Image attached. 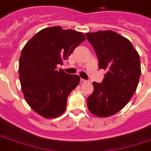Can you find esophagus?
Here are the masks:
<instances>
[{
	"label": "esophagus",
	"instance_id": "obj_1",
	"mask_svg": "<svg viewBox=\"0 0 151 151\" xmlns=\"http://www.w3.org/2000/svg\"><path fill=\"white\" fill-rule=\"evenodd\" d=\"M86 82H87V81H86V80H84V79H81V83H86Z\"/></svg>",
	"mask_w": 151,
	"mask_h": 151
}]
</instances>
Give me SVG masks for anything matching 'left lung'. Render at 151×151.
I'll list each match as a JSON object with an SVG mask.
<instances>
[{
  "mask_svg": "<svg viewBox=\"0 0 151 151\" xmlns=\"http://www.w3.org/2000/svg\"><path fill=\"white\" fill-rule=\"evenodd\" d=\"M86 36L97 55L99 69L106 70L101 83H92L88 109L97 116H110L123 109L136 91L141 76L139 55L128 39L113 31Z\"/></svg>",
  "mask_w": 151,
  "mask_h": 151,
  "instance_id": "left-lung-1",
  "label": "left lung"
}]
</instances>
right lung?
Segmentation results:
<instances>
[{"label":"right lung","mask_w":151,"mask_h":151,"mask_svg":"<svg viewBox=\"0 0 151 151\" xmlns=\"http://www.w3.org/2000/svg\"><path fill=\"white\" fill-rule=\"evenodd\" d=\"M85 40L81 32L53 26L37 32L22 50L19 64L22 90L28 105L43 117L55 118L65 111L68 97L81 78L58 70L57 65H62Z\"/></svg>","instance_id":"add662e5"}]
</instances>
